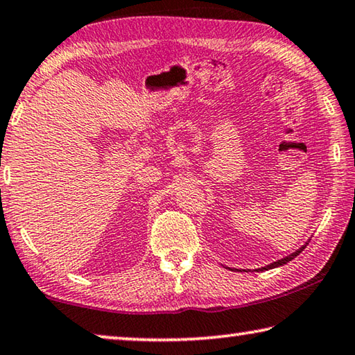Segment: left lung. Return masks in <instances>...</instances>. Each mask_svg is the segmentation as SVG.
I'll return each mask as SVG.
<instances>
[{
  "mask_svg": "<svg viewBox=\"0 0 355 355\" xmlns=\"http://www.w3.org/2000/svg\"><path fill=\"white\" fill-rule=\"evenodd\" d=\"M306 243L309 242H305L304 245H302L300 248H297L295 250L294 253H291V254H288V257H284V258H282V259H277V261H274V263H270V264H267V266H264V267H261V269H257V272L258 270H269V269H275V267H280V266H284V264H288L289 261H293L295 257H297L299 253H302L304 252V248L306 247ZM232 270V269H231Z\"/></svg>",
  "mask_w": 355,
  "mask_h": 355,
  "instance_id": "8db88e82",
  "label": "left lung"
}]
</instances>
